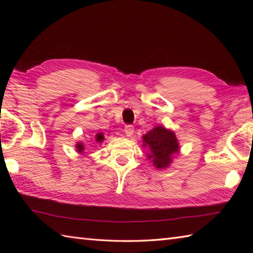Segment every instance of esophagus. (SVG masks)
Returning <instances> with one entry per match:
<instances>
[{
  "label": "esophagus",
  "mask_w": 253,
  "mask_h": 253,
  "mask_svg": "<svg viewBox=\"0 0 253 253\" xmlns=\"http://www.w3.org/2000/svg\"><path fill=\"white\" fill-rule=\"evenodd\" d=\"M133 130H135V127L132 125H126L125 128H124V131H125L127 137H130L133 133Z\"/></svg>",
  "instance_id": "obj_1"
}]
</instances>
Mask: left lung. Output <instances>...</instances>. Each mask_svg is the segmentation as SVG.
Here are the masks:
<instances>
[{
  "mask_svg": "<svg viewBox=\"0 0 253 253\" xmlns=\"http://www.w3.org/2000/svg\"><path fill=\"white\" fill-rule=\"evenodd\" d=\"M143 147L150 149L148 158L158 169H164L171 162L170 157L178 152L175 133L164 127H155L143 136Z\"/></svg>",
  "mask_w": 253,
  "mask_h": 253,
  "instance_id": "8db88e82",
  "label": "left lung"
}]
</instances>
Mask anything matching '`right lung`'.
Segmentation results:
<instances>
[{
    "mask_svg": "<svg viewBox=\"0 0 253 253\" xmlns=\"http://www.w3.org/2000/svg\"><path fill=\"white\" fill-rule=\"evenodd\" d=\"M103 133H98V135H96V137H95V140L98 141V142H101L102 140H103ZM77 149H78V151L79 152H82L83 151V149H84V146H83V143H78L77 144Z\"/></svg>",
    "mask_w": 253,
    "mask_h": 253,
    "instance_id": "1",
    "label": "right lung"
}]
</instances>
